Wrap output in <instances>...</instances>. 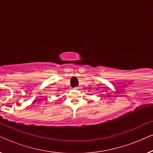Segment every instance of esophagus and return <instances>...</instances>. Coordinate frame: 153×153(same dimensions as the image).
Masks as SVG:
<instances>
[{
    "label": "esophagus",
    "instance_id": "esophagus-1",
    "mask_svg": "<svg viewBox=\"0 0 153 153\" xmlns=\"http://www.w3.org/2000/svg\"><path fill=\"white\" fill-rule=\"evenodd\" d=\"M74 89H78V87H75Z\"/></svg>",
    "mask_w": 153,
    "mask_h": 153
}]
</instances>
